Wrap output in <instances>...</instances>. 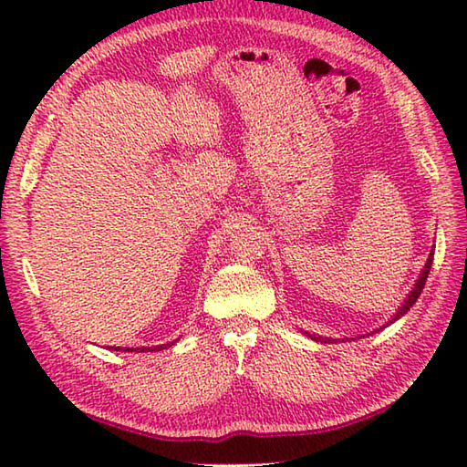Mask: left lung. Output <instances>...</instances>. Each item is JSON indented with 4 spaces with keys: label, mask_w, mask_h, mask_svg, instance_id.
<instances>
[{
    "label": "left lung",
    "mask_w": 467,
    "mask_h": 467,
    "mask_svg": "<svg viewBox=\"0 0 467 467\" xmlns=\"http://www.w3.org/2000/svg\"><path fill=\"white\" fill-rule=\"evenodd\" d=\"M431 263H433V251L430 253V259H428V263H425L423 271H421V275H420V279H418V283H415V286H413V291L408 295V299H405V303L400 306V311L391 317V321H387L383 327H387V325H391V323L398 321L400 317H403L405 313H408V311L411 309V306H413V303L420 299V295H421V291H423V285H425V281H428V275H430V269H431ZM383 327H379V329H383ZM379 329H377V331H379ZM306 335H309L313 341H321V343L349 341V339H333V337H321V335H311V333H306ZM361 337H367V335H361ZM361 337H359V339H361Z\"/></svg>",
    "instance_id": "left-lung-1"
}]
</instances>
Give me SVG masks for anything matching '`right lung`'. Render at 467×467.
<instances>
[{
  "instance_id": "1",
  "label": "right lung",
  "mask_w": 467,
  "mask_h": 467,
  "mask_svg": "<svg viewBox=\"0 0 467 467\" xmlns=\"http://www.w3.org/2000/svg\"><path fill=\"white\" fill-rule=\"evenodd\" d=\"M174 341L171 343H164V345H156V347H122V351H136V353H148V351H162L168 349V347H172ZM114 351H120V347H114Z\"/></svg>"
}]
</instances>
